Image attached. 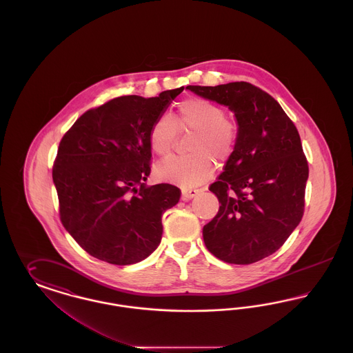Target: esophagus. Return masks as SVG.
<instances>
[{
	"mask_svg": "<svg viewBox=\"0 0 353 353\" xmlns=\"http://www.w3.org/2000/svg\"><path fill=\"white\" fill-rule=\"evenodd\" d=\"M199 189H193V188H184L183 190H181V197H183V200L184 201H188V200H192L193 197H196L197 194H199Z\"/></svg>",
	"mask_w": 353,
	"mask_h": 353,
	"instance_id": "34e87169",
	"label": "esophagus"
}]
</instances>
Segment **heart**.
<instances>
[{"mask_svg": "<svg viewBox=\"0 0 353 353\" xmlns=\"http://www.w3.org/2000/svg\"><path fill=\"white\" fill-rule=\"evenodd\" d=\"M179 132H194L189 148L193 154L159 164L156 176L161 181L185 188L202 184L216 169L214 159L225 163L234 152L236 127L213 101L190 98L179 104L174 118L156 119L148 134L152 152L160 157L169 156Z\"/></svg>", "mask_w": 353, "mask_h": 353, "instance_id": "b5f03b06", "label": "heart"}]
</instances>
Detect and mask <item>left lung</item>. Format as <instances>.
Segmentation results:
<instances>
[{"label": "left lung", "instance_id": "obj_1", "mask_svg": "<svg viewBox=\"0 0 353 353\" xmlns=\"http://www.w3.org/2000/svg\"><path fill=\"white\" fill-rule=\"evenodd\" d=\"M186 90L226 105L238 125L234 152L209 188L221 206L202 229L205 246L228 263L258 262L302 221L308 164L301 136L281 104L248 82Z\"/></svg>", "mask_w": 353, "mask_h": 353}]
</instances>
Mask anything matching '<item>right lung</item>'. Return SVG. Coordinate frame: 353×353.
I'll use <instances>...</instances> for the list:
<instances>
[{"label":"right lung","instance_id":"add662e5","mask_svg":"<svg viewBox=\"0 0 353 353\" xmlns=\"http://www.w3.org/2000/svg\"><path fill=\"white\" fill-rule=\"evenodd\" d=\"M183 90L115 98L84 112L62 137L52 168L61 221L90 255L125 266L160 245L163 213L181 192L174 185H145L148 134Z\"/></svg>","mask_w":353,"mask_h":353}]
</instances>
